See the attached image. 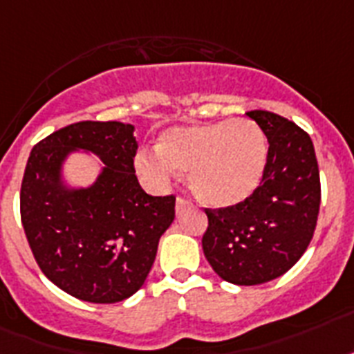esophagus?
<instances>
[{"mask_svg":"<svg viewBox=\"0 0 354 354\" xmlns=\"http://www.w3.org/2000/svg\"><path fill=\"white\" fill-rule=\"evenodd\" d=\"M191 205V200L185 196H178L176 198V211H180V209H183V207Z\"/></svg>","mask_w":354,"mask_h":354,"instance_id":"1","label":"esophagus"}]
</instances>
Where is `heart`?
<instances>
[{"instance_id": "obj_1", "label": "heart", "mask_w": 354, "mask_h": 354, "mask_svg": "<svg viewBox=\"0 0 354 354\" xmlns=\"http://www.w3.org/2000/svg\"><path fill=\"white\" fill-rule=\"evenodd\" d=\"M266 160L261 129L240 118L163 132L158 151L138 154L136 169L158 187L167 185L174 169L191 172V189L203 203L232 207L257 191Z\"/></svg>"}]
</instances>
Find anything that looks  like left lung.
Returning <instances> with one entry per match:
<instances>
[{"instance_id":"obj_1","label":"left lung","mask_w":354,"mask_h":354,"mask_svg":"<svg viewBox=\"0 0 354 354\" xmlns=\"http://www.w3.org/2000/svg\"><path fill=\"white\" fill-rule=\"evenodd\" d=\"M269 142L260 185L245 202L205 209L203 254L218 277L258 286L306 252L320 211V172L309 134L274 112L249 111Z\"/></svg>"}]
</instances>
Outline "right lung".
Listing matches in <instances>:
<instances>
[{"label":"right lung","instance_id":"add662e5","mask_svg":"<svg viewBox=\"0 0 354 354\" xmlns=\"http://www.w3.org/2000/svg\"><path fill=\"white\" fill-rule=\"evenodd\" d=\"M76 148L106 163L94 186L67 189L61 163ZM134 125L77 122L34 145L19 194L21 223L37 266L62 291L114 304L143 286L158 242L174 220L176 198L151 196L138 183Z\"/></svg>","mask_w":354,"mask_h":354}]
</instances>
